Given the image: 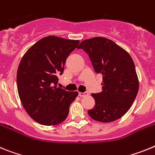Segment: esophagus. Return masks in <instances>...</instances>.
Listing matches in <instances>:
<instances>
[{"mask_svg":"<svg viewBox=\"0 0 155 155\" xmlns=\"http://www.w3.org/2000/svg\"><path fill=\"white\" fill-rule=\"evenodd\" d=\"M88 95V93L87 92H84V93H82V92H79V96L80 97H85Z\"/></svg>","mask_w":155,"mask_h":155,"instance_id":"1","label":"esophagus"}]
</instances>
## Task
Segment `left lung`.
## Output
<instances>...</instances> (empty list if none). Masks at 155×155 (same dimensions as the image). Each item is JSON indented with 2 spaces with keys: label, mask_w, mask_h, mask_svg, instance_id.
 <instances>
[{
  "label": "left lung",
  "mask_w": 155,
  "mask_h": 155,
  "mask_svg": "<svg viewBox=\"0 0 155 155\" xmlns=\"http://www.w3.org/2000/svg\"><path fill=\"white\" fill-rule=\"evenodd\" d=\"M78 49L87 52L94 71L103 76L102 91L91 94L95 105L88 111L89 115L101 122L120 118L131 107L139 90V80L131 56L104 37L83 40Z\"/></svg>",
  "instance_id": "8db88e82"
}]
</instances>
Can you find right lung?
Returning <instances> with one entry per match:
<instances>
[{
	"label": "right lung",
	"instance_id": "obj_1",
	"mask_svg": "<svg viewBox=\"0 0 155 155\" xmlns=\"http://www.w3.org/2000/svg\"><path fill=\"white\" fill-rule=\"evenodd\" d=\"M79 40L48 36L33 44L21 58L17 71V87L22 106L33 120L54 126L65 120L78 92L57 87L58 76Z\"/></svg>",
	"mask_w": 155,
	"mask_h": 155
}]
</instances>
